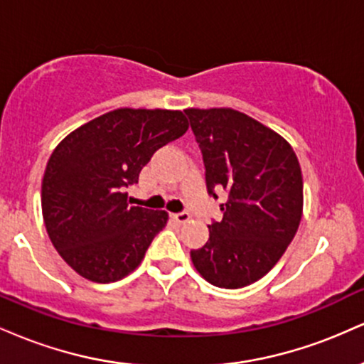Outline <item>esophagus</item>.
Returning <instances> with one entry per match:
<instances>
[{
	"instance_id": "1",
	"label": "esophagus",
	"mask_w": 364,
	"mask_h": 364,
	"mask_svg": "<svg viewBox=\"0 0 364 364\" xmlns=\"http://www.w3.org/2000/svg\"><path fill=\"white\" fill-rule=\"evenodd\" d=\"M171 217H173L174 223L178 224H186L188 220H190V214H188V212H178V214H171Z\"/></svg>"
}]
</instances>
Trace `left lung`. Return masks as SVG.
I'll return each instance as SVG.
<instances>
[{"instance_id": "1", "label": "left lung", "mask_w": 364, "mask_h": 364, "mask_svg": "<svg viewBox=\"0 0 364 364\" xmlns=\"http://www.w3.org/2000/svg\"><path fill=\"white\" fill-rule=\"evenodd\" d=\"M205 166L208 195L224 191L223 220L191 250L205 281L224 289L257 282L279 262L299 228L303 176L294 150L243 112L185 109Z\"/></svg>"}]
</instances>
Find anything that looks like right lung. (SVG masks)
<instances>
[{"label":"right lung","instance_id":"1","mask_svg":"<svg viewBox=\"0 0 364 364\" xmlns=\"http://www.w3.org/2000/svg\"><path fill=\"white\" fill-rule=\"evenodd\" d=\"M188 129L181 111L116 109L70 133L43 179V217L61 258L92 282L136 269L168 212L132 207L124 190L169 141Z\"/></svg>","mask_w":364,"mask_h":364}]
</instances>
